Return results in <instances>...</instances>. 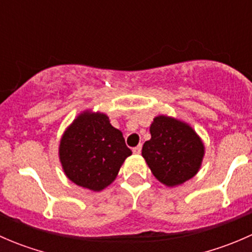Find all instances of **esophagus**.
Instances as JSON below:
<instances>
[{
    "mask_svg": "<svg viewBox=\"0 0 252 252\" xmlns=\"http://www.w3.org/2000/svg\"><path fill=\"white\" fill-rule=\"evenodd\" d=\"M133 152H134V154H135V155L140 154V152H141V145H138V146H136V147H134Z\"/></svg>",
    "mask_w": 252,
    "mask_h": 252,
    "instance_id": "1",
    "label": "esophagus"
}]
</instances>
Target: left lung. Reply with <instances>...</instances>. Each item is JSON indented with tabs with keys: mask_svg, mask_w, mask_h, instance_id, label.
<instances>
[{
	"mask_svg": "<svg viewBox=\"0 0 252 252\" xmlns=\"http://www.w3.org/2000/svg\"><path fill=\"white\" fill-rule=\"evenodd\" d=\"M150 133L141 154L158 182L173 188L196 175L205 145L189 124L162 114L154 118Z\"/></svg>",
	"mask_w": 252,
	"mask_h": 252,
	"instance_id": "obj_1",
	"label": "left lung"
}]
</instances>
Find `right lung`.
<instances>
[{
	"instance_id": "1",
	"label": "right lung",
	"mask_w": 252,
	"mask_h": 252,
	"mask_svg": "<svg viewBox=\"0 0 252 252\" xmlns=\"http://www.w3.org/2000/svg\"><path fill=\"white\" fill-rule=\"evenodd\" d=\"M58 155L68 179L91 191H101L113 183L131 151L107 114L88 110L65 129Z\"/></svg>"
}]
</instances>
